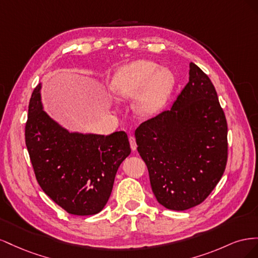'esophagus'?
<instances>
[{"label": "esophagus", "instance_id": "obj_1", "mask_svg": "<svg viewBox=\"0 0 258 258\" xmlns=\"http://www.w3.org/2000/svg\"><path fill=\"white\" fill-rule=\"evenodd\" d=\"M129 143H130L131 150H132V151H136V150H137V142H136L135 137H132V136L129 137Z\"/></svg>", "mask_w": 258, "mask_h": 258}]
</instances>
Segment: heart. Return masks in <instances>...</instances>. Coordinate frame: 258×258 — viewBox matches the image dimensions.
<instances>
[{
  "label": "heart",
  "mask_w": 258,
  "mask_h": 258,
  "mask_svg": "<svg viewBox=\"0 0 258 258\" xmlns=\"http://www.w3.org/2000/svg\"><path fill=\"white\" fill-rule=\"evenodd\" d=\"M173 86V75L167 69H158L152 61L139 60L121 68L114 76L111 89L117 97L137 98L138 110L143 114L159 111Z\"/></svg>",
  "instance_id": "heart-1"
}]
</instances>
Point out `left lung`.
Returning a JSON list of instances; mask_svg holds the SVG:
<instances>
[{"mask_svg":"<svg viewBox=\"0 0 258 258\" xmlns=\"http://www.w3.org/2000/svg\"><path fill=\"white\" fill-rule=\"evenodd\" d=\"M135 135L152 190L167 209L200 205L224 174L227 121L212 82L192 62L172 107L143 121Z\"/></svg>","mask_w":258,"mask_h":258,"instance_id":"1","label":"left lung"}]
</instances>
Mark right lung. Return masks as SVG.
<instances>
[{
  "instance_id": "obj_1",
  "label": "right lung",
  "mask_w": 258,
  "mask_h": 258,
  "mask_svg": "<svg viewBox=\"0 0 258 258\" xmlns=\"http://www.w3.org/2000/svg\"><path fill=\"white\" fill-rule=\"evenodd\" d=\"M41 85L30 99L26 145L41 188L74 215L102 211L111 196L117 169L131 150L127 134H70L42 110Z\"/></svg>"
}]
</instances>
